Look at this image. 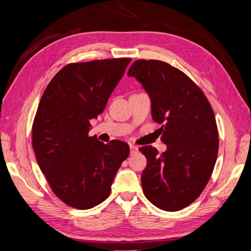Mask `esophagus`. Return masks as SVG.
I'll use <instances>...</instances> for the list:
<instances>
[{
    "mask_svg": "<svg viewBox=\"0 0 251 251\" xmlns=\"http://www.w3.org/2000/svg\"><path fill=\"white\" fill-rule=\"evenodd\" d=\"M129 149H130V154H135V153H137V152H138V148H137L136 146H132V145H130Z\"/></svg>",
    "mask_w": 251,
    "mask_h": 251,
    "instance_id": "esophagus-1",
    "label": "esophagus"
}]
</instances>
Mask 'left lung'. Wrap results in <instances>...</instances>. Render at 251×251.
<instances>
[{"mask_svg": "<svg viewBox=\"0 0 251 251\" xmlns=\"http://www.w3.org/2000/svg\"><path fill=\"white\" fill-rule=\"evenodd\" d=\"M128 76L140 82L151 99L154 122L161 124L166 151L140 148L147 157L141 175L147 199L162 210L192 204L209 181L219 139L214 111L201 89L179 69L159 60H137Z\"/></svg>", "mask_w": 251, "mask_h": 251, "instance_id": "8db88e82", "label": "left lung"}]
</instances>
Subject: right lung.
Listing matches in <instances>:
<instances>
[{"instance_id": "right-lung-1", "label": "right lung", "mask_w": 251, "mask_h": 251, "mask_svg": "<svg viewBox=\"0 0 251 251\" xmlns=\"http://www.w3.org/2000/svg\"><path fill=\"white\" fill-rule=\"evenodd\" d=\"M129 58L70 63L47 85L32 127L36 162L52 192L67 205L89 209L109 196L129 155L126 142L89 137V121L102 113Z\"/></svg>"}]
</instances>
